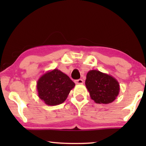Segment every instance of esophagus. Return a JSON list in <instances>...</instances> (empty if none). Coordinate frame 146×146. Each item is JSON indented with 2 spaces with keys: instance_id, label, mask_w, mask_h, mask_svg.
I'll use <instances>...</instances> for the list:
<instances>
[{
  "instance_id": "esophagus-1",
  "label": "esophagus",
  "mask_w": 146,
  "mask_h": 146,
  "mask_svg": "<svg viewBox=\"0 0 146 146\" xmlns=\"http://www.w3.org/2000/svg\"><path fill=\"white\" fill-rule=\"evenodd\" d=\"M75 83L77 84H82L84 83V80L82 79H79V80H75Z\"/></svg>"
}]
</instances>
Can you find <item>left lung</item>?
<instances>
[{
    "label": "left lung",
    "mask_w": 146,
    "mask_h": 146,
    "mask_svg": "<svg viewBox=\"0 0 146 146\" xmlns=\"http://www.w3.org/2000/svg\"><path fill=\"white\" fill-rule=\"evenodd\" d=\"M85 84L90 98L98 104L111 103L119 92V85L115 78L96 70L87 73Z\"/></svg>",
    "instance_id": "1"
}]
</instances>
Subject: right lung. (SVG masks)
<instances>
[{
	"instance_id": "right-lung-1",
	"label": "right lung",
	"mask_w": 146,
	"mask_h": 146,
	"mask_svg": "<svg viewBox=\"0 0 146 146\" xmlns=\"http://www.w3.org/2000/svg\"><path fill=\"white\" fill-rule=\"evenodd\" d=\"M74 86L69 77L58 69L45 73L37 83L38 96L49 106L63 103Z\"/></svg>"
}]
</instances>
